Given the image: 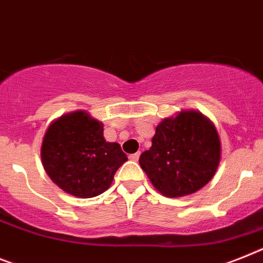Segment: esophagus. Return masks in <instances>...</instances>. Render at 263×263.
Segmentation results:
<instances>
[{
	"mask_svg": "<svg viewBox=\"0 0 263 263\" xmlns=\"http://www.w3.org/2000/svg\"><path fill=\"white\" fill-rule=\"evenodd\" d=\"M139 156H140V152H136V154H131L128 158L131 159V160H134V162H138Z\"/></svg>",
	"mask_w": 263,
	"mask_h": 263,
	"instance_id": "esophagus-1",
	"label": "esophagus"
}]
</instances>
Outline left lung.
Segmentation results:
<instances>
[{"label":"left lung","instance_id":"1","mask_svg":"<svg viewBox=\"0 0 263 263\" xmlns=\"http://www.w3.org/2000/svg\"><path fill=\"white\" fill-rule=\"evenodd\" d=\"M219 159V136L213 123L199 112L183 111L156 127L151 148L139 163L159 193L176 198L206 186Z\"/></svg>","mask_w":263,"mask_h":263}]
</instances>
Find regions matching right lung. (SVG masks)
<instances>
[{
  "instance_id": "right-lung-1",
  "label": "right lung",
  "mask_w": 263,
  "mask_h": 263,
  "mask_svg": "<svg viewBox=\"0 0 263 263\" xmlns=\"http://www.w3.org/2000/svg\"><path fill=\"white\" fill-rule=\"evenodd\" d=\"M41 159L46 174L61 190L79 198H92L111 186L127 155L119 143L105 142L103 123L77 111L49 125Z\"/></svg>"
}]
</instances>
